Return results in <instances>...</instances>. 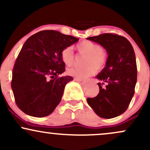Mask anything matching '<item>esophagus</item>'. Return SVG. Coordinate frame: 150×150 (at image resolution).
<instances>
[{
  "mask_svg": "<svg viewBox=\"0 0 150 150\" xmlns=\"http://www.w3.org/2000/svg\"><path fill=\"white\" fill-rule=\"evenodd\" d=\"M75 80H76L77 82H78L79 83H80V85H85V84L87 83V82H86V81H84V80H80V79H77V78H75Z\"/></svg>",
  "mask_w": 150,
  "mask_h": 150,
  "instance_id": "34e87169",
  "label": "esophagus"
}]
</instances>
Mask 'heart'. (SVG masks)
<instances>
[{
    "label": "heart",
    "instance_id": "heart-1",
    "mask_svg": "<svg viewBox=\"0 0 150 150\" xmlns=\"http://www.w3.org/2000/svg\"><path fill=\"white\" fill-rule=\"evenodd\" d=\"M77 49L82 54L87 55L85 61V68H69L67 71L68 75L80 80H85L94 75L97 70L104 68L108 59L107 53L102 49L100 44L92 41H82L76 46ZM61 59L65 65H72L74 57V52L72 47H66L62 50Z\"/></svg>",
    "mask_w": 150,
    "mask_h": 150
}]
</instances>
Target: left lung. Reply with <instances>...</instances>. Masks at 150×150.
<instances>
[{"instance_id": "obj_1", "label": "left lung", "mask_w": 150, "mask_h": 150, "mask_svg": "<svg viewBox=\"0 0 150 150\" xmlns=\"http://www.w3.org/2000/svg\"><path fill=\"white\" fill-rule=\"evenodd\" d=\"M106 49L108 59L106 66L96 76L99 92L87 101L101 118L120 116L128 108L137 82V64L134 49L126 38L106 33L87 38Z\"/></svg>"}]
</instances>
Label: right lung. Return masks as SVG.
<instances>
[{
  "mask_svg": "<svg viewBox=\"0 0 150 150\" xmlns=\"http://www.w3.org/2000/svg\"><path fill=\"white\" fill-rule=\"evenodd\" d=\"M79 38L43 30L26 41L15 61L11 87L17 106L29 116H49L61 102L65 86L73 80L65 72L62 50Z\"/></svg>",
  "mask_w": 150,
  "mask_h": 150,
  "instance_id": "obj_1",
  "label": "right lung"
}]
</instances>
